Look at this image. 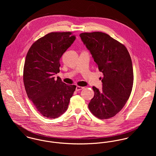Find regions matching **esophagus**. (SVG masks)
Wrapping results in <instances>:
<instances>
[{
  "label": "esophagus",
  "instance_id": "1",
  "mask_svg": "<svg viewBox=\"0 0 156 156\" xmlns=\"http://www.w3.org/2000/svg\"><path fill=\"white\" fill-rule=\"evenodd\" d=\"M84 87H80V86H77L76 88V90L77 91H79L80 90H82V89H83Z\"/></svg>",
  "mask_w": 156,
  "mask_h": 156
}]
</instances>
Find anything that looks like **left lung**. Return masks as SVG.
Wrapping results in <instances>:
<instances>
[{"label":"left lung","mask_w":156,"mask_h":156,"mask_svg":"<svg viewBox=\"0 0 156 156\" xmlns=\"http://www.w3.org/2000/svg\"><path fill=\"white\" fill-rule=\"evenodd\" d=\"M80 37L103 74L102 90L92 87L94 96L89 109L99 119L110 118L123 108L130 95L133 84L131 57L124 45L105 33L85 32Z\"/></svg>","instance_id":"left-lung-1"}]
</instances>
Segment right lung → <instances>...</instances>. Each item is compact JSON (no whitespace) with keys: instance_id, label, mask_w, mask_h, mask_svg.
<instances>
[{"instance_id":"add662e5","label":"right lung","mask_w":156,"mask_h":156,"mask_svg":"<svg viewBox=\"0 0 156 156\" xmlns=\"http://www.w3.org/2000/svg\"><path fill=\"white\" fill-rule=\"evenodd\" d=\"M76 40L71 32H51L29 48L23 69V82L29 99L41 115L56 118L66 111L76 85H67L55 75L59 61Z\"/></svg>"}]
</instances>
